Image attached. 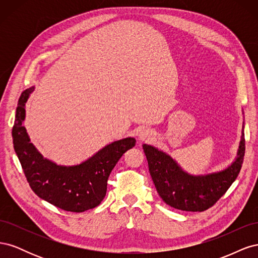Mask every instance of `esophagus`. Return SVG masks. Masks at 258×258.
Listing matches in <instances>:
<instances>
[{
  "label": "esophagus",
  "instance_id": "esophagus-1",
  "mask_svg": "<svg viewBox=\"0 0 258 258\" xmlns=\"http://www.w3.org/2000/svg\"><path fill=\"white\" fill-rule=\"evenodd\" d=\"M152 137L153 132L151 129H142L139 134V139L141 140V141H147V140H150Z\"/></svg>",
  "mask_w": 258,
  "mask_h": 258
}]
</instances>
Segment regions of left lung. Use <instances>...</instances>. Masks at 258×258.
<instances>
[{
    "label": "left lung",
    "mask_w": 258,
    "mask_h": 258,
    "mask_svg": "<svg viewBox=\"0 0 258 258\" xmlns=\"http://www.w3.org/2000/svg\"><path fill=\"white\" fill-rule=\"evenodd\" d=\"M148 170L161 199L177 210L202 212L213 207L237 178L245 153L242 134L237 159L227 169L207 175L184 172L169 155L151 145H143Z\"/></svg>",
    "instance_id": "left-lung-1"
}]
</instances>
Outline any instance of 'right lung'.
Returning a JSON list of instances; mask_svg holds the SVG:
<instances>
[{"label":"right lung","mask_w":258,"mask_h":258,"mask_svg":"<svg viewBox=\"0 0 258 258\" xmlns=\"http://www.w3.org/2000/svg\"><path fill=\"white\" fill-rule=\"evenodd\" d=\"M34 87L21 93L13 127V143L27 181L38 197L69 212L93 209L105 197L107 179L121 156L136 145L134 138L115 141L72 167L58 166L36 151L22 126L25 105Z\"/></svg>","instance_id":"1"}]
</instances>
